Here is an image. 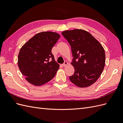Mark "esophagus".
Here are the masks:
<instances>
[{
	"label": "esophagus",
	"mask_w": 123,
	"mask_h": 123,
	"mask_svg": "<svg viewBox=\"0 0 123 123\" xmlns=\"http://www.w3.org/2000/svg\"><path fill=\"white\" fill-rule=\"evenodd\" d=\"M68 65V62H66V61H65V62H64V63L63 64H62V66H64V67H65V66H66L67 65Z\"/></svg>",
	"instance_id": "1"
}]
</instances>
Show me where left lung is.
<instances>
[{
	"mask_svg": "<svg viewBox=\"0 0 123 123\" xmlns=\"http://www.w3.org/2000/svg\"><path fill=\"white\" fill-rule=\"evenodd\" d=\"M71 47L73 58L71 63L74 73L69 77L72 83L80 88L90 86L98 80L105 65V52L98 41L82 29L62 33Z\"/></svg>",
	"mask_w": 123,
	"mask_h": 123,
	"instance_id": "8db88e82",
	"label": "left lung"
}]
</instances>
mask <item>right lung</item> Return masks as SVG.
<instances>
[{"label":"right lung","mask_w":123,"mask_h":123,"mask_svg":"<svg viewBox=\"0 0 123 123\" xmlns=\"http://www.w3.org/2000/svg\"><path fill=\"white\" fill-rule=\"evenodd\" d=\"M60 37L53 32H40L21 48L18 66L29 83L39 86L49 82L55 76L59 65L55 61L51 50Z\"/></svg>","instance_id":"right-lung-1"}]
</instances>
